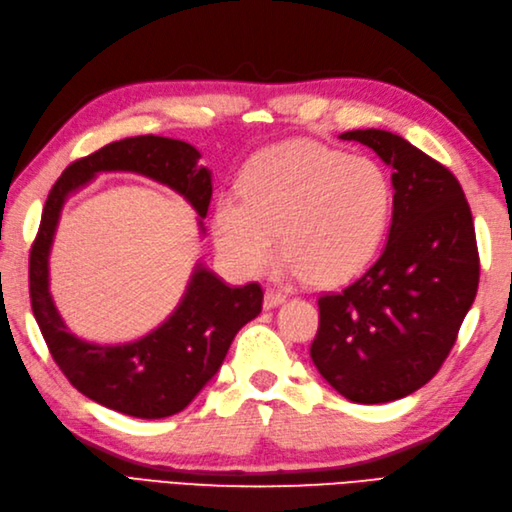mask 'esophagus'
Segmentation results:
<instances>
[{
    "mask_svg": "<svg viewBox=\"0 0 512 512\" xmlns=\"http://www.w3.org/2000/svg\"><path fill=\"white\" fill-rule=\"evenodd\" d=\"M282 304H285V295H280V293H276L272 289H268L266 295H263V310H274V308H278Z\"/></svg>",
    "mask_w": 512,
    "mask_h": 512,
    "instance_id": "34e87169",
    "label": "esophagus"
}]
</instances>
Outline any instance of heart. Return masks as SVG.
Here are the masks:
<instances>
[{"label": "heart", "instance_id": "heart-1", "mask_svg": "<svg viewBox=\"0 0 512 512\" xmlns=\"http://www.w3.org/2000/svg\"><path fill=\"white\" fill-rule=\"evenodd\" d=\"M240 196L215 204L213 234L221 257L255 274L278 244V272L339 287L361 276L386 240L394 189L371 158H350L312 139L270 145L244 164Z\"/></svg>", "mask_w": 512, "mask_h": 512}]
</instances>
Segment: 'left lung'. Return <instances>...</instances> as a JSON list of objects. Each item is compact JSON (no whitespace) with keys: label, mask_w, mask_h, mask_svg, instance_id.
Returning <instances> with one entry per match:
<instances>
[{"label":"left lung","mask_w":512,"mask_h":512,"mask_svg":"<svg viewBox=\"0 0 512 512\" xmlns=\"http://www.w3.org/2000/svg\"><path fill=\"white\" fill-rule=\"evenodd\" d=\"M392 168V223L373 266L318 299L310 356L352 403L399 401L428 384L456 344L479 287L475 225L449 170L388 130H348Z\"/></svg>","instance_id":"obj_1"}]
</instances>
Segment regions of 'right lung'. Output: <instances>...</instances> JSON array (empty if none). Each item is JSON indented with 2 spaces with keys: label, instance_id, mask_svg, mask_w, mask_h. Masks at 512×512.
I'll return each mask as SVG.
<instances>
[{
  "label": "right lung",
  "instance_id": "obj_1",
  "mask_svg": "<svg viewBox=\"0 0 512 512\" xmlns=\"http://www.w3.org/2000/svg\"><path fill=\"white\" fill-rule=\"evenodd\" d=\"M200 151L179 139L130 137L69 164L50 189L40 232L29 257L33 316L54 363L90 401L141 420L183 411L213 380L236 333L261 312L257 282L227 287L202 261L189 276L177 308L154 331L124 344H97L73 335L50 293V251L67 198L101 173H135L183 196L198 213L204 236L211 170L198 166Z\"/></svg>",
  "mask_w": 512,
  "mask_h": 512
}]
</instances>
